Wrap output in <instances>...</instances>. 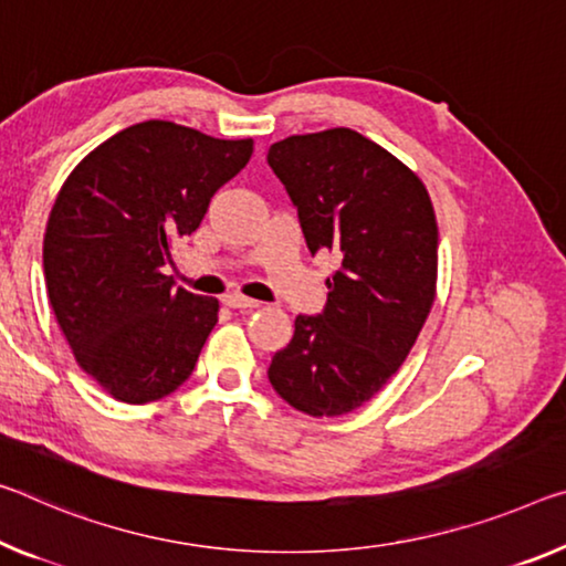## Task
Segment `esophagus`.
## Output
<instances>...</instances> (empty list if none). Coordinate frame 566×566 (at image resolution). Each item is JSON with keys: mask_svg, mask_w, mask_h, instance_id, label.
Instances as JSON below:
<instances>
[{"mask_svg": "<svg viewBox=\"0 0 566 566\" xmlns=\"http://www.w3.org/2000/svg\"><path fill=\"white\" fill-rule=\"evenodd\" d=\"M221 302L227 304V307H231V310H256V307H262V302L249 300V297H244V294H239V292L223 294Z\"/></svg>", "mask_w": 566, "mask_h": 566, "instance_id": "34e87169", "label": "esophagus"}]
</instances>
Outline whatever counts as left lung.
<instances>
[{
    "label": "left lung",
    "mask_w": 566,
    "mask_h": 566,
    "mask_svg": "<svg viewBox=\"0 0 566 566\" xmlns=\"http://www.w3.org/2000/svg\"><path fill=\"white\" fill-rule=\"evenodd\" d=\"M266 160L312 254L337 259L325 312L294 319L269 382L312 418L345 416L398 373L433 307V203L402 160L349 128L290 136Z\"/></svg>",
    "instance_id": "left-lung-1"
}]
</instances>
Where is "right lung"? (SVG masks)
Returning <instances> with one entry per match:
<instances>
[{
    "mask_svg": "<svg viewBox=\"0 0 566 566\" xmlns=\"http://www.w3.org/2000/svg\"><path fill=\"white\" fill-rule=\"evenodd\" d=\"M251 150V138L146 120L90 150L62 184L42 247L48 297L77 365L115 400H160L193 373L219 300L174 286L164 266Z\"/></svg>",
    "mask_w": 566,
    "mask_h": 566,
    "instance_id": "1",
    "label": "right lung"
}]
</instances>
